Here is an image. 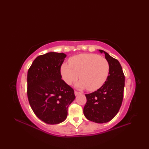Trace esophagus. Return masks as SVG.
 I'll return each mask as SVG.
<instances>
[{
  "label": "esophagus",
  "mask_w": 149,
  "mask_h": 149,
  "mask_svg": "<svg viewBox=\"0 0 149 149\" xmlns=\"http://www.w3.org/2000/svg\"><path fill=\"white\" fill-rule=\"evenodd\" d=\"M74 93H75V95H80L81 93L79 92V91H75Z\"/></svg>",
  "instance_id": "obj_1"
}]
</instances>
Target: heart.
I'll use <instances>...</instances> for the list:
<instances>
[{"instance_id":"heart-1","label":"heart","mask_w":149,"mask_h":149,"mask_svg":"<svg viewBox=\"0 0 149 149\" xmlns=\"http://www.w3.org/2000/svg\"><path fill=\"white\" fill-rule=\"evenodd\" d=\"M69 64L62 65V77L66 84L70 85L79 76L81 80L76 84V87L79 89L97 90L102 86L108 77V61L96 54H82L74 56L70 59Z\"/></svg>"}]
</instances>
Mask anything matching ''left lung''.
<instances>
[{"label":"left lung","instance_id":"obj_1","mask_svg":"<svg viewBox=\"0 0 149 149\" xmlns=\"http://www.w3.org/2000/svg\"><path fill=\"white\" fill-rule=\"evenodd\" d=\"M99 50L105 54V58L109 62V75L102 87L85 95L87 101L83 113L88 120L102 123L111 120L119 111L123 97L125 76L118 60L104 50Z\"/></svg>","mask_w":149,"mask_h":149}]
</instances>
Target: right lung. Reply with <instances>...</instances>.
Returning <instances> with one entry per match:
<instances>
[{"label": "right lung", "instance_id": "add662e5", "mask_svg": "<svg viewBox=\"0 0 149 149\" xmlns=\"http://www.w3.org/2000/svg\"><path fill=\"white\" fill-rule=\"evenodd\" d=\"M66 57L54 52L38 56L27 72L30 106L38 118L48 124L65 121L75 98L74 89L61 79L60 70Z\"/></svg>", "mask_w": 149, "mask_h": 149}]
</instances>
